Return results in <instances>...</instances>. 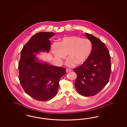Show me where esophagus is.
<instances>
[{
  "label": "esophagus",
  "instance_id": "1",
  "mask_svg": "<svg viewBox=\"0 0 127 127\" xmlns=\"http://www.w3.org/2000/svg\"><path fill=\"white\" fill-rule=\"evenodd\" d=\"M72 70L71 69H69V68H66V73H68L69 72H70Z\"/></svg>",
  "mask_w": 127,
  "mask_h": 127
}]
</instances>
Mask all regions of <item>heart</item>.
Instances as JSON below:
<instances>
[{
	"label": "heart",
	"instance_id": "heart-1",
	"mask_svg": "<svg viewBox=\"0 0 127 127\" xmlns=\"http://www.w3.org/2000/svg\"><path fill=\"white\" fill-rule=\"evenodd\" d=\"M92 49L89 40L76 36H65L58 43H54L51 46L52 53L59 62H61L67 54L66 65L68 66L83 64L89 58Z\"/></svg>",
	"mask_w": 127,
	"mask_h": 127
}]
</instances>
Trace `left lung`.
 <instances>
[{
  "instance_id": "left-lung-1",
  "label": "left lung",
  "mask_w": 127,
  "mask_h": 127,
  "mask_svg": "<svg viewBox=\"0 0 127 127\" xmlns=\"http://www.w3.org/2000/svg\"><path fill=\"white\" fill-rule=\"evenodd\" d=\"M85 35L92 43V50L87 61L73 69L77 75L74 86L79 94L91 96L108 83L111 71V59L104 43L93 35L86 32Z\"/></svg>"
}]
</instances>
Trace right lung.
I'll list each match as a JSON object with an SVG mask.
<instances>
[{
  "instance_id": "obj_1",
  "label": "right lung",
  "mask_w": 127,
  "mask_h": 127,
  "mask_svg": "<svg viewBox=\"0 0 127 127\" xmlns=\"http://www.w3.org/2000/svg\"><path fill=\"white\" fill-rule=\"evenodd\" d=\"M52 32H40L34 35L21 51L19 63V80L25 92L39 101L50 100L56 95L59 82L65 74L64 67L50 65L39 61L36 55L48 53Z\"/></svg>"
}]
</instances>
